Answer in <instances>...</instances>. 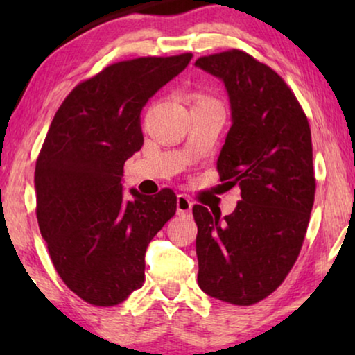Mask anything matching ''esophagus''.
Returning a JSON list of instances; mask_svg holds the SVG:
<instances>
[{
  "label": "esophagus",
  "mask_w": 355,
  "mask_h": 355,
  "mask_svg": "<svg viewBox=\"0 0 355 355\" xmlns=\"http://www.w3.org/2000/svg\"><path fill=\"white\" fill-rule=\"evenodd\" d=\"M192 205L193 203L191 202V198L182 196V193H179L176 198V210L179 215H189V213L192 211Z\"/></svg>",
  "instance_id": "esophagus-1"
}]
</instances>
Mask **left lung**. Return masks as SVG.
<instances>
[{
    "label": "left lung",
    "instance_id": "8db88e82",
    "mask_svg": "<svg viewBox=\"0 0 355 355\" xmlns=\"http://www.w3.org/2000/svg\"><path fill=\"white\" fill-rule=\"evenodd\" d=\"M225 84L231 129L216 168L241 187L231 215L193 207L198 286L210 297L252 305L283 283L297 260L315 197L309 121L286 82L244 51L198 58Z\"/></svg>",
    "mask_w": 355,
    "mask_h": 355
}]
</instances>
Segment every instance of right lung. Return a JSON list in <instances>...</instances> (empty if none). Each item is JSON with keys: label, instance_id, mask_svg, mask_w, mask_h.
Instances as JSON below:
<instances>
[{"label": "right lung", "instance_id": "add662e5", "mask_svg": "<svg viewBox=\"0 0 355 355\" xmlns=\"http://www.w3.org/2000/svg\"><path fill=\"white\" fill-rule=\"evenodd\" d=\"M191 53L111 64L66 96L35 166L37 220L58 275L85 302L118 305L145 279L150 241L176 193L123 192L124 163L144 145L140 113L186 69Z\"/></svg>", "mask_w": 355, "mask_h": 355}]
</instances>
